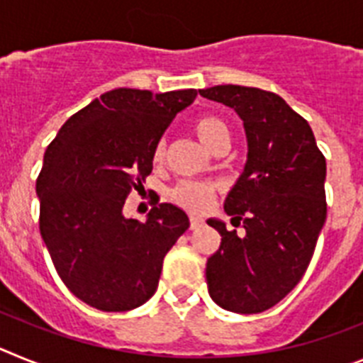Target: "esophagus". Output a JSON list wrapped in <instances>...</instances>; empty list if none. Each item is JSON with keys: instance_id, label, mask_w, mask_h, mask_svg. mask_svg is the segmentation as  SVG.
<instances>
[{"instance_id": "obj_1", "label": "esophagus", "mask_w": 363, "mask_h": 363, "mask_svg": "<svg viewBox=\"0 0 363 363\" xmlns=\"http://www.w3.org/2000/svg\"><path fill=\"white\" fill-rule=\"evenodd\" d=\"M201 226H203V219H201V217L191 216L190 217V228L197 230V228H201Z\"/></svg>"}]
</instances>
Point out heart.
<instances>
[{
    "label": "heart",
    "mask_w": 363,
    "mask_h": 363,
    "mask_svg": "<svg viewBox=\"0 0 363 363\" xmlns=\"http://www.w3.org/2000/svg\"><path fill=\"white\" fill-rule=\"evenodd\" d=\"M194 131L197 135L201 143L208 147V150H216L219 144L228 143V128L220 118L212 115L199 116L194 122ZM166 157V143L159 140L153 150V160L155 162H162ZM216 194V186L212 182H203V181H182L179 182L172 190V199L173 203H177L179 206L188 210V212H203L206 210L210 201L213 199Z\"/></svg>",
    "instance_id": "b5f03b06"
}]
</instances>
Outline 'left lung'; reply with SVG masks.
<instances>
[{
    "label": "left lung",
    "instance_id": "obj_1",
    "mask_svg": "<svg viewBox=\"0 0 363 363\" xmlns=\"http://www.w3.org/2000/svg\"><path fill=\"white\" fill-rule=\"evenodd\" d=\"M199 94L232 107L248 143L245 169L225 201L245 235L208 219L220 234L206 263L208 292L232 313H263L298 285L313 259L327 217L325 157L308 122L279 94L230 84Z\"/></svg>",
    "mask_w": 363,
    "mask_h": 363
}]
</instances>
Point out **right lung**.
<instances>
[{"label":"right lung","instance_id":"right-lung-1","mask_svg":"<svg viewBox=\"0 0 363 363\" xmlns=\"http://www.w3.org/2000/svg\"><path fill=\"white\" fill-rule=\"evenodd\" d=\"M195 96V89L107 91L47 147L36 181L40 234L62 281L84 303L122 313L155 294L164 256L190 219L169 203L151 208L144 223L122 210L153 169L164 131Z\"/></svg>","mask_w":363,"mask_h":363}]
</instances>
